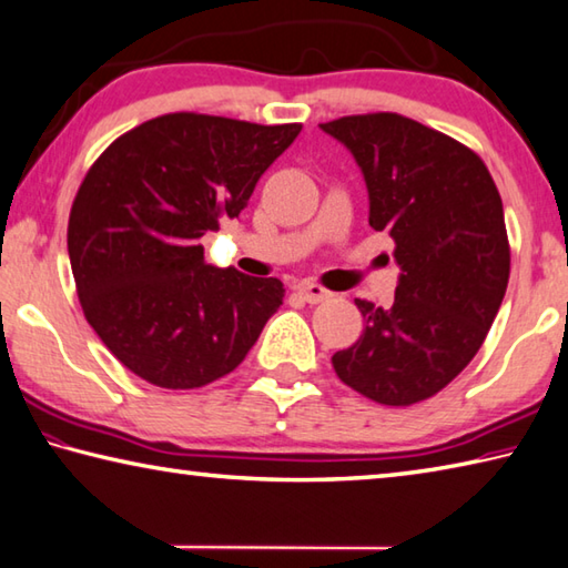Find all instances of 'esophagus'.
Segmentation results:
<instances>
[{
	"label": "esophagus",
	"instance_id": "34e87169",
	"mask_svg": "<svg viewBox=\"0 0 568 568\" xmlns=\"http://www.w3.org/2000/svg\"><path fill=\"white\" fill-rule=\"evenodd\" d=\"M297 293H301L303 301L311 303V305L323 303V301H327V297H329V291H325V287H320L317 283H301V285H297Z\"/></svg>",
	"mask_w": 568,
	"mask_h": 568
}]
</instances>
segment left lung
Here are the masks:
<instances>
[{"mask_svg": "<svg viewBox=\"0 0 568 568\" xmlns=\"http://www.w3.org/2000/svg\"><path fill=\"white\" fill-rule=\"evenodd\" d=\"M363 171L369 225L395 241V303L355 301L357 343L333 355L345 385L379 405H412L477 355L509 283L497 185L477 153L399 113L320 123Z\"/></svg>", "mask_w": 568, "mask_h": 568, "instance_id": "obj_1", "label": "left lung"}]
</instances>
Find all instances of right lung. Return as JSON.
<instances>
[{
	"label": "right lung",
	"mask_w": 568,
	"mask_h": 568,
	"mask_svg": "<svg viewBox=\"0 0 568 568\" xmlns=\"http://www.w3.org/2000/svg\"><path fill=\"white\" fill-rule=\"evenodd\" d=\"M301 123L166 113L89 169L69 215V261L89 325L133 375L166 389L233 373L283 305L277 277L203 261Z\"/></svg>",
	"instance_id": "1"
}]
</instances>
